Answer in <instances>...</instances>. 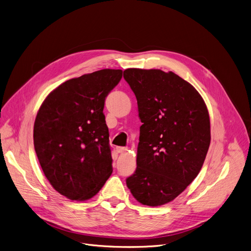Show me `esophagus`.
I'll return each mask as SVG.
<instances>
[{
	"label": "esophagus",
	"instance_id": "1",
	"mask_svg": "<svg viewBox=\"0 0 251 251\" xmlns=\"http://www.w3.org/2000/svg\"><path fill=\"white\" fill-rule=\"evenodd\" d=\"M116 151L119 153H125V152L127 151V148H126V147H117Z\"/></svg>",
	"mask_w": 251,
	"mask_h": 251
}]
</instances>
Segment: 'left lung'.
Masks as SVG:
<instances>
[{
    "instance_id": "1",
    "label": "left lung",
    "mask_w": 251,
    "mask_h": 251,
    "mask_svg": "<svg viewBox=\"0 0 251 251\" xmlns=\"http://www.w3.org/2000/svg\"><path fill=\"white\" fill-rule=\"evenodd\" d=\"M124 78L143 123L137 169L126 185L139 202L158 207L177 198L200 173L211 143L209 111L196 88L173 72L126 69Z\"/></svg>"
}]
</instances>
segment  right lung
I'll list each match as a JSON object with an SVG mask.
<instances>
[{
	"mask_svg": "<svg viewBox=\"0 0 251 251\" xmlns=\"http://www.w3.org/2000/svg\"><path fill=\"white\" fill-rule=\"evenodd\" d=\"M122 70L104 69L66 81L44 99L33 127L34 149L51 186L72 201L93 198L112 173L105 97Z\"/></svg>",
	"mask_w": 251,
	"mask_h": 251,
	"instance_id": "right-lung-1",
	"label": "right lung"
}]
</instances>
